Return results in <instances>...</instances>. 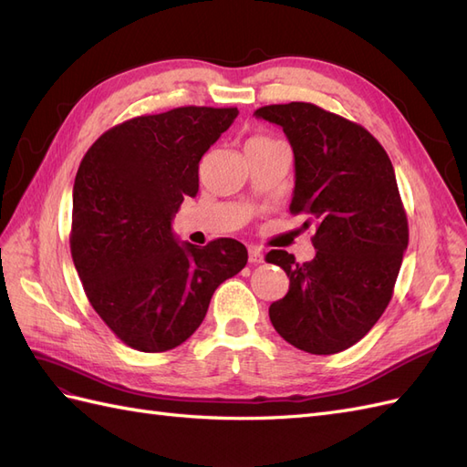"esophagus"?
<instances>
[{
  "label": "esophagus",
  "mask_w": 467,
  "mask_h": 467,
  "mask_svg": "<svg viewBox=\"0 0 467 467\" xmlns=\"http://www.w3.org/2000/svg\"><path fill=\"white\" fill-rule=\"evenodd\" d=\"M265 261V255H263V251L259 249V247H249V263H253V265H259V263H263Z\"/></svg>",
  "instance_id": "1"
}]
</instances>
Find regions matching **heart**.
<instances>
[{
  "label": "heart",
  "instance_id": "obj_1",
  "mask_svg": "<svg viewBox=\"0 0 467 467\" xmlns=\"http://www.w3.org/2000/svg\"><path fill=\"white\" fill-rule=\"evenodd\" d=\"M268 140H271V138H266V136H255V138H251L249 142H268Z\"/></svg>",
  "mask_w": 467,
  "mask_h": 467
}]
</instances>
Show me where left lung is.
<instances>
[{"mask_svg": "<svg viewBox=\"0 0 467 467\" xmlns=\"http://www.w3.org/2000/svg\"><path fill=\"white\" fill-rule=\"evenodd\" d=\"M255 117L278 124L294 151L292 214L316 230V257L282 249L290 288L271 304L276 333L312 355H335L368 333L388 307L409 244L407 216L386 150L360 124L312 103L268 105Z\"/></svg>", "mask_w": 467, "mask_h": 467, "instance_id": "1", "label": "left lung"}]
</instances>
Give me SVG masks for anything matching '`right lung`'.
<instances>
[{
    "label": "right lung",
    "mask_w": 467,
    "mask_h": 467,
    "mask_svg": "<svg viewBox=\"0 0 467 467\" xmlns=\"http://www.w3.org/2000/svg\"><path fill=\"white\" fill-rule=\"evenodd\" d=\"M237 109L179 107L107 130L74 182L69 247L88 298L122 343L175 348L199 329L212 294L247 265L232 237L179 242L173 216L199 192V163Z\"/></svg>",
    "instance_id": "add662e5"
}]
</instances>
